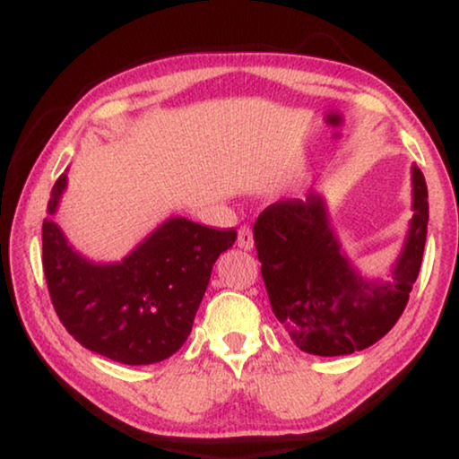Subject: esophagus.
Here are the masks:
<instances>
[{"mask_svg":"<svg viewBox=\"0 0 459 459\" xmlns=\"http://www.w3.org/2000/svg\"><path fill=\"white\" fill-rule=\"evenodd\" d=\"M238 247L244 250H250L255 247V238H253V230L248 225H242L240 231H238Z\"/></svg>","mask_w":459,"mask_h":459,"instance_id":"esophagus-1","label":"esophagus"}]
</instances>
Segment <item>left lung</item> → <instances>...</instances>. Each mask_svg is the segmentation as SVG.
<instances>
[{
  "label": "left lung",
  "mask_w": 459,
  "mask_h": 459,
  "mask_svg": "<svg viewBox=\"0 0 459 459\" xmlns=\"http://www.w3.org/2000/svg\"><path fill=\"white\" fill-rule=\"evenodd\" d=\"M411 181L413 217L391 281H368L355 272L316 192L278 200L255 221L269 303L300 351L349 355L372 347L397 324L418 280L429 225V190L418 167Z\"/></svg>",
  "instance_id": "1"
}]
</instances>
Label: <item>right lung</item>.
<instances>
[{"label":"right lung","instance_id":"right-lung-1","mask_svg":"<svg viewBox=\"0 0 459 459\" xmlns=\"http://www.w3.org/2000/svg\"><path fill=\"white\" fill-rule=\"evenodd\" d=\"M66 187L54 184L43 219V273L60 322L85 349L127 366L159 363L187 341L217 256L236 230L173 217L121 263L98 265L74 253L52 215Z\"/></svg>","mask_w":459,"mask_h":459}]
</instances>
